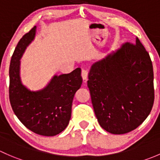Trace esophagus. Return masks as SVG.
Masks as SVG:
<instances>
[{
  "label": "esophagus",
  "mask_w": 160,
  "mask_h": 160,
  "mask_svg": "<svg viewBox=\"0 0 160 160\" xmlns=\"http://www.w3.org/2000/svg\"><path fill=\"white\" fill-rule=\"evenodd\" d=\"M81 76L82 78H83V81L86 82L88 80V71L87 70H82L81 72Z\"/></svg>",
  "instance_id": "obj_1"
}]
</instances>
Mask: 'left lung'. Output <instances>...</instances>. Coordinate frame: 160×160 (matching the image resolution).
Returning a JSON list of instances; mask_svg holds the SVG:
<instances>
[{
	"instance_id": "left-lung-1",
	"label": "left lung",
	"mask_w": 160,
	"mask_h": 160,
	"mask_svg": "<svg viewBox=\"0 0 160 160\" xmlns=\"http://www.w3.org/2000/svg\"><path fill=\"white\" fill-rule=\"evenodd\" d=\"M153 68L138 38L91 66L88 86L100 125L111 134L138 128L154 103Z\"/></svg>"
}]
</instances>
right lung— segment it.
<instances>
[{
    "instance_id": "1",
    "label": "right lung",
    "mask_w": 160,
    "mask_h": 160,
    "mask_svg": "<svg viewBox=\"0 0 160 160\" xmlns=\"http://www.w3.org/2000/svg\"><path fill=\"white\" fill-rule=\"evenodd\" d=\"M36 27L23 35L11 59L9 98L13 111L27 128L43 136H54L65 129L71 118L74 94L82 84L81 70L54 76L39 91H31L22 83L20 59L35 38Z\"/></svg>"
}]
</instances>
